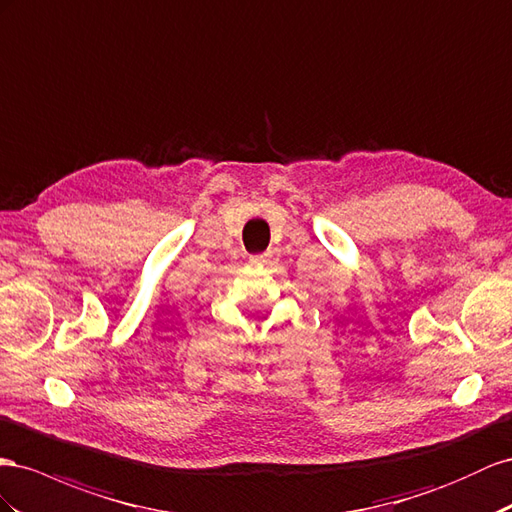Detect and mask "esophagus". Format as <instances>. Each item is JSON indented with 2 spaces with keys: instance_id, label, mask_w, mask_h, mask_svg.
Returning <instances> with one entry per match:
<instances>
[{
  "instance_id": "1",
  "label": "esophagus",
  "mask_w": 512,
  "mask_h": 512,
  "mask_svg": "<svg viewBox=\"0 0 512 512\" xmlns=\"http://www.w3.org/2000/svg\"><path fill=\"white\" fill-rule=\"evenodd\" d=\"M250 260L254 262V265H267V262L271 260V256L269 254H258V256H252Z\"/></svg>"
}]
</instances>
